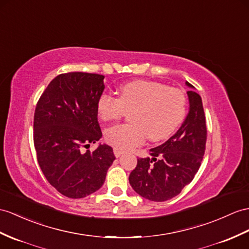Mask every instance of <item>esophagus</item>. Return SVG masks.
I'll list each match as a JSON object with an SVG mask.
<instances>
[{
	"instance_id": "1",
	"label": "esophagus",
	"mask_w": 249,
	"mask_h": 249,
	"mask_svg": "<svg viewBox=\"0 0 249 249\" xmlns=\"http://www.w3.org/2000/svg\"><path fill=\"white\" fill-rule=\"evenodd\" d=\"M123 151H120V150H118V149H116V148H114V155L116 156V157H120L121 155H123Z\"/></svg>"
}]
</instances>
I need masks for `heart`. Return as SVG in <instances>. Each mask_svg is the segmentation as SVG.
<instances>
[{
  "label": "heart",
  "instance_id": "1",
  "mask_svg": "<svg viewBox=\"0 0 249 249\" xmlns=\"http://www.w3.org/2000/svg\"><path fill=\"white\" fill-rule=\"evenodd\" d=\"M97 112L104 121L118 120L131 112V124H116L105 131L108 144L129 150L141 144L145 135L151 142L170 137L186 117L187 97L179 89L136 80L120 87L118 98L108 93L101 94Z\"/></svg>",
  "mask_w": 249,
  "mask_h": 249
}]
</instances>
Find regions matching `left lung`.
I'll return each mask as SVG.
<instances>
[{"label":"left lung","instance_id":"left-lung-1","mask_svg":"<svg viewBox=\"0 0 249 249\" xmlns=\"http://www.w3.org/2000/svg\"><path fill=\"white\" fill-rule=\"evenodd\" d=\"M186 84L190 88L189 112L184 123L166 142L150 150L152 159L137 160L129 177L133 189L150 201L165 202L177 196L201 167L207 141L203 102L195 87Z\"/></svg>","mask_w":249,"mask_h":249}]
</instances>
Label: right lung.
<instances>
[{
	"mask_svg": "<svg viewBox=\"0 0 249 249\" xmlns=\"http://www.w3.org/2000/svg\"><path fill=\"white\" fill-rule=\"evenodd\" d=\"M105 76L72 71L53 78L41 95L34 117V143L44 177L61 195L81 198L104 185L115 156L107 144L82 148L102 136L97 101Z\"/></svg>",
	"mask_w": 249,
	"mask_h": 249,
	"instance_id": "right-lung-1",
	"label": "right lung"
}]
</instances>
